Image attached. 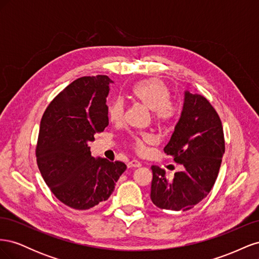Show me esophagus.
<instances>
[{
  "label": "esophagus",
  "instance_id": "esophagus-1",
  "mask_svg": "<svg viewBox=\"0 0 259 259\" xmlns=\"http://www.w3.org/2000/svg\"><path fill=\"white\" fill-rule=\"evenodd\" d=\"M127 166L128 167H140L142 166V163H140L139 161H137V160H132V161H130L128 163H127Z\"/></svg>",
  "mask_w": 259,
  "mask_h": 259
}]
</instances>
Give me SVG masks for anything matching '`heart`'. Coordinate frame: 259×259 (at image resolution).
I'll return each mask as SVG.
<instances>
[{"label": "heart", "instance_id": "1", "mask_svg": "<svg viewBox=\"0 0 259 259\" xmlns=\"http://www.w3.org/2000/svg\"><path fill=\"white\" fill-rule=\"evenodd\" d=\"M132 95L147 108L152 110L154 121L161 126L173 125L180 112L178 101L169 98V90L162 80L151 77L137 82L132 89ZM124 113V103L121 98L113 100L109 106L108 116L111 122H120ZM154 137L149 133L133 135L131 147L138 153L145 151L147 144H152Z\"/></svg>", "mask_w": 259, "mask_h": 259}]
</instances>
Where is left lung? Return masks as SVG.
I'll use <instances>...</instances> for the list:
<instances>
[{
    "instance_id": "1",
    "label": "left lung",
    "mask_w": 259,
    "mask_h": 259,
    "mask_svg": "<svg viewBox=\"0 0 259 259\" xmlns=\"http://www.w3.org/2000/svg\"><path fill=\"white\" fill-rule=\"evenodd\" d=\"M164 152L185 169L168 179L165 170L152 165L151 201L161 209L194 207L213 188L225 153L222 121L205 97L185 92L182 115Z\"/></svg>"
}]
</instances>
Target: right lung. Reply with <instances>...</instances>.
<instances>
[{
    "instance_id": "obj_1",
    "label": "right lung",
    "mask_w": 259,
    "mask_h": 259,
    "mask_svg": "<svg viewBox=\"0 0 259 259\" xmlns=\"http://www.w3.org/2000/svg\"><path fill=\"white\" fill-rule=\"evenodd\" d=\"M107 75L82 76L55 97L42 116L35 149L44 182L60 202L90 209L108 200L126 169L121 161L95 159L89 144L108 126Z\"/></svg>"
}]
</instances>
